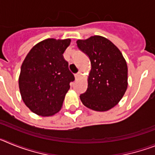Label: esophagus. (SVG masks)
<instances>
[{"instance_id": "34e87169", "label": "esophagus", "mask_w": 155, "mask_h": 155, "mask_svg": "<svg viewBox=\"0 0 155 155\" xmlns=\"http://www.w3.org/2000/svg\"><path fill=\"white\" fill-rule=\"evenodd\" d=\"M81 72H78V73H77V74H74V77H75V78L76 79H78L79 78V77L81 76Z\"/></svg>"}]
</instances>
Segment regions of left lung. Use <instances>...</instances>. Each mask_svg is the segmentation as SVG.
Returning a JSON list of instances; mask_svg holds the SVG:
<instances>
[{
  "label": "left lung",
  "mask_w": 155,
  "mask_h": 155,
  "mask_svg": "<svg viewBox=\"0 0 155 155\" xmlns=\"http://www.w3.org/2000/svg\"><path fill=\"white\" fill-rule=\"evenodd\" d=\"M79 50L89 57L91 69L87 91L80 95L86 107L104 112L117 105L127 88V65L120 50L110 40L94 35L78 39Z\"/></svg>",
  "instance_id": "left-lung-1"
}]
</instances>
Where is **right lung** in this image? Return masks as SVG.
I'll list each match as a JSON object with an SVG mask.
<instances>
[{
  "label": "right lung",
  "mask_w": 155,
  "mask_h": 155,
  "mask_svg": "<svg viewBox=\"0 0 155 155\" xmlns=\"http://www.w3.org/2000/svg\"><path fill=\"white\" fill-rule=\"evenodd\" d=\"M71 39H47L31 48L21 68L18 84L23 102L35 114L53 116L62 107L74 76L63 53Z\"/></svg>",
  "instance_id": "right-lung-1"
}]
</instances>
